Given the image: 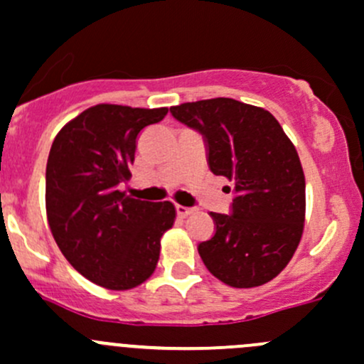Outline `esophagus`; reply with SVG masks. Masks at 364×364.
Here are the masks:
<instances>
[{"mask_svg": "<svg viewBox=\"0 0 364 364\" xmlns=\"http://www.w3.org/2000/svg\"><path fill=\"white\" fill-rule=\"evenodd\" d=\"M176 212H178V215L181 217H188L193 213V208H188V206H183V205H176Z\"/></svg>", "mask_w": 364, "mask_h": 364, "instance_id": "1", "label": "esophagus"}]
</instances>
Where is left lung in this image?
Here are the masks:
<instances>
[{
    "label": "left lung",
    "instance_id": "8db88e82",
    "mask_svg": "<svg viewBox=\"0 0 364 364\" xmlns=\"http://www.w3.org/2000/svg\"><path fill=\"white\" fill-rule=\"evenodd\" d=\"M205 138L210 171L233 183L232 213H210L215 235L198 246L210 273L237 289L273 280L300 244L305 176L293 141L269 111L233 98L174 105Z\"/></svg>",
    "mask_w": 364,
    "mask_h": 364
}]
</instances>
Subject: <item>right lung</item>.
<instances>
[{"label":"right lung","mask_w":364,"mask_h":364,"mask_svg":"<svg viewBox=\"0 0 364 364\" xmlns=\"http://www.w3.org/2000/svg\"><path fill=\"white\" fill-rule=\"evenodd\" d=\"M166 107L98 104L68 122L46 163V215L68 262L93 284L127 291L156 269L161 237L172 228L171 201H140L118 186L131 178L141 129Z\"/></svg>","instance_id":"right-lung-1"}]
</instances>
